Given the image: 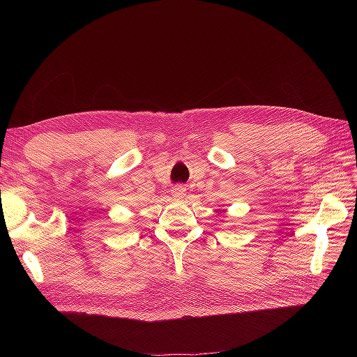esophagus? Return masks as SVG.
Listing matches in <instances>:
<instances>
[{"mask_svg":"<svg viewBox=\"0 0 357 357\" xmlns=\"http://www.w3.org/2000/svg\"><path fill=\"white\" fill-rule=\"evenodd\" d=\"M171 193H172V197H174V198L183 199V198L186 197V188L183 186V185H178V186H176L174 189L171 190Z\"/></svg>","mask_w":357,"mask_h":357,"instance_id":"34e87169","label":"esophagus"}]
</instances>
